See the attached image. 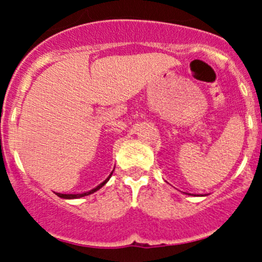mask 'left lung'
Instances as JSON below:
<instances>
[{
  "instance_id": "left-lung-1",
  "label": "left lung",
  "mask_w": 262,
  "mask_h": 262,
  "mask_svg": "<svg viewBox=\"0 0 262 262\" xmlns=\"http://www.w3.org/2000/svg\"><path fill=\"white\" fill-rule=\"evenodd\" d=\"M186 194H191V193H186ZM191 196H193V194H191ZM194 196H196V194H194ZM198 196V194H197ZM201 196H203V194H201Z\"/></svg>"
}]
</instances>
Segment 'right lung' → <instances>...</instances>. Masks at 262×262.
I'll return each mask as SVG.
<instances>
[{
  "label": "right lung",
  "instance_id": "right-lung-1",
  "mask_svg": "<svg viewBox=\"0 0 262 262\" xmlns=\"http://www.w3.org/2000/svg\"><path fill=\"white\" fill-rule=\"evenodd\" d=\"M113 171H114V170H113ZM113 171H112V172H111V175L108 176L107 179L104 180L103 182L100 183V185L97 186V187H95V188L90 189V191H87V192H83V193H58V192H55V194H56V196H58V197H60V198H64V200H75V198H81V197L89 196V194H92L93 192L98 191V189L102 188V187H103L104 185H106V183L108 182V180H110V179H111V176H112Z\"/></svg>",
  "mask_w": 262,
  "mask_h": 262
}]
</instances>
